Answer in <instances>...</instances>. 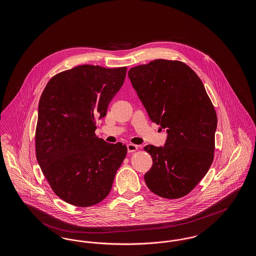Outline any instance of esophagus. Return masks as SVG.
<instances>
[{
	"instance_id": "obj_1",
	"label": "esophagus",
	"mask_w": 256,
	"mask_h": 256,
	"mask_svg": "<svg viewBox=\"0 0 256 256\" xmlns=\"http://www.w3.org/2000/svg\"><path fill=\"white\" fill-rule=\"evenodd\" d=\"M126 148H128V152H136L138 150V146L134 145V144H128Z\"/></svg>"
}]
</instances>
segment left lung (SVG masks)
<instances>
[{
	"label": "left lung",
	"mask_w": 256,
	"mask_h": 256,
	"mask_svg": "<svg viewBox=\"0 0 256 256\" xmlns=\"http://www.w3.org/2000/svg\"><path fill=\"white\" fill-rule=\"evenodd\" d=\"M128 74L150 119L167 132L164 146L144 148L152 158L146 186L165 198H182L213 162L216 111L200 78L183 62L156 60Z\"/></svg>",
	"instance_id": "left-lung-1"
}]
</instances>
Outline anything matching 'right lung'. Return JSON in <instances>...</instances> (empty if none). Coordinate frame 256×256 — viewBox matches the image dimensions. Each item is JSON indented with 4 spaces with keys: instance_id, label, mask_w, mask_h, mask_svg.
Instances as JSON below:
<instances>
[{
    "instance_id": "obj_1",
    "label": "right lung",
    "mask_w": 256,
    "mask_h": 256,
    "mask_svg": "<svg viewBox=\"0 0 256 256\" xmlns=\"http://www.w3.org/2000/svg\"><path fill=\"white\" fill-rule=\"evenodd\" d=\"M126 74V67L80 65L52 78L40 97L37 161L56 195L70 204L102 202L126 156L124 144L95 134L96 119L106 115Z\"/></svg>"
}]
</instances>
